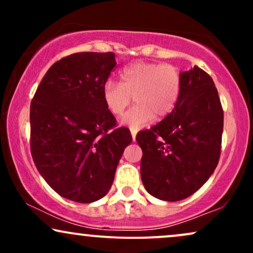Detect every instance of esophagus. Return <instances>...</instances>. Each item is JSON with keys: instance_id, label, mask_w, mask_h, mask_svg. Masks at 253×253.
Listing matches in <instances>:
<instances>
[{"instance_id": "esophagus-1", "label": "esophagus", "mask_w": 253, "mask_h": 253, "mask_svg": "<svg viewBox=\"0 0 253 253\" xmlns=\"http://www.w3.org/2000/svg\"><path fill=\"white\" fill-rule=\"evenodd\" d=\"M132 140L135 141V136H136V130H132Z\"/></svg>"}]
</instances>
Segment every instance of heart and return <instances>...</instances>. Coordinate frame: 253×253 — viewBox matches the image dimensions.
<instances>
[{
    "label": "heart",
    "mask_w": 253,
    "mask_h": 253,
    "mask_svg": "<svg viewBox=\"0 0 253 253\" xmlns=\"http://www.w3.org/2000/svg\"><path fill=\"white\" fill-rule=\"evenodd\" d=\"M181 88V74L175 66L139 62L120 72V83L108 80L103 84L102 100L110 114L119 117L134 97L136 106L124 115L121 124L138 130L155 117H168L178 102Z\"/></svg>",
    "instance_id": "b5f03b06"
}]
</instances>
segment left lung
Instances as JSON below:
<instances>
[{
	"label": "left lung",
	"mask_w": 253,
	"mask_h": 253,
	"mask_svg": "<svg viewBox=\"0 0 253 253\" xmlns=\"http://www.w3.org/2000/svg\"><path fill=\"white\" fill-rule=\"evenodd\" d=\"M182 88L172 112L136 134L143 150L145 189L164 201L193 195L215 170L221 150L223 112L210 75L199 66L181 72Z\"/></svg>",
	"instance_id": "8db88e82"
}]
</instances>
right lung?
Instances as JSON below:
<instances>
[{"label": "right lung", "mask_w": 253, "mask_h": 253, "mask_svg": "<svg viewBox=\"0 0 253 253\" xmlns=\"http://www.w3.org/2000/svg\"><path fill=\"white\" fill-rule=\"evenodd\" d=\"M117 65L113 52H81L48 69L31 103V152L42 178L75 202L108 193L128 128H115L102 100L103 84Z\"/></svg>", "instance_id": "add662e5"}]
</instances>
